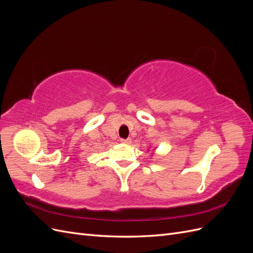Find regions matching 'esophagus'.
Here are the masks:
<instances>
[{"label":"esophagus","mask_w":253,"mask_h":253,"mask_svg":"<svg viewBox=\"0 0 253 253\" xmlns=\"http://www.w3.org/2000/svg\"><path fill=\"white\" fill-rule=\"evenodd\" d=\"M131 139L129 138H127V139H120V142H122V143H126V144H129L131 143Z\"/></svg>","instance_id":"1"}]
</instances>
